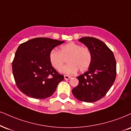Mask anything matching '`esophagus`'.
Returning <instances> with one entry per match:
<instances>
[{
    "mask_svg": "<svg viewBox=\"0 0 131 131\" xmlns=\"http://www.w3.org/2000/svg\"><path fill=\"white\" fill-rule=\"evenodd\" d=\"M64 78L65 80H69L71 78V77L70 76V75H64Z\"/></svg>",
    "mask_w": 131,
    "mask_h": 131,
    "instance_id": "esophagus-1",
    "label": "esophagus"
}]
</instances>
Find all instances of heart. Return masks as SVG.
Masks as SVG:
<instances>
[{"mask_svg": "<svg viewBox=\"0 0 131 131\" xmlns=\"http://www.w3.org/2000/svg\"><path fill=\"white\" fill-rule=\"evenodd\" d=\"M49 61L52 66L59 70L67 59L68 64L64 66L60 71L67 74H73L78 71H85L89 68L92 60L90 50L75 42H69L61 46L60 51L52 49L49 53Z\"/></svg>", "mask_w": 131, "mask_h": 131, "instance_id": "obj_1", "label": "heart"}]
</instances>
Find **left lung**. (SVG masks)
I'll list each match as a JSON object with an SVG mask.
<instances>
[{
	"mask_svg": "<svg viewBox=\"0 0 131 131\" xmlns=\"http://www.w3.org/2000/svg\"><path fill=\"white\" fill-rule=\"evenodd\" d=\"M79 41L89 49L92 60L89 70L77 78L79 84L72 92L79 101L94 102L104 96L114 83L116 60L113 52L99 39L86 37Z\"/></svg>",
	"mask_w": 131,
	"mask_h": 131,
	"instance_id": "obj_1",
	"label": "left lung"
}]
</instances>
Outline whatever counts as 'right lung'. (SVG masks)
Masks as SVG:
<instances>
[{
  "label": "right lung",
  "mask_w": 131,
  "mask_h": 131,
  "mask_svg": "<svg viewBox=\"0 0 131 131\" xmlns=\"http://www.w3.org/2000/svg\"><path fill=\"white\" fill-rule=\"evenodd\" d=\"M64 41L48 38H36L19 46L12 63L17 86L28 96L45 99L56 90L64 79L50 64L49 53Z\"/></svg>",
  "instance_id": "obj_1"
}]
</instances>
